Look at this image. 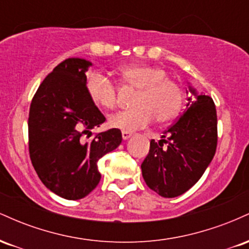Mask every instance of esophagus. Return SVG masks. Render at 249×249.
I'll list each match as a JSON object with an SVG mask.
<instances>
[{"mask_svg": "<svg viewBox=\"0 0 249 249\" xmlns=\"http://www.w3.org/2000/svg\"><path fill=\"white\" fill-rule=\"evenodd\" d=\"M131 136H132V133L128 132V131H122V137H123V139H124V141H127V139L130 138Z\"/></svg>", "mask_w": 249, "mask_h": 249, "instance_id": "34e87169", "label": "esophagus"}]
</instances>
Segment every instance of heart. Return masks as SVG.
Here are the masks:
<instances>
[{
    "label": "heart",
    "mask_w": 249,
    "mask_h": 249,
    "mask_svg": "<svg viewBox=\"0 0 249 249\" xmlns=\"http://www.w3.org/2000/svg\"><path fill=\"white\" fill-rule=\"evenodd\" d=\"M122 81L126 87L139 90L133 108L119 111L108 117L110 126L123 131L145 127L156 119L159 124L171 122L178 116L184 102V91L179 83L168 78L166 70L146 64L122 68ZM88 92L95 104L113 108L117 104V87L108 77L95 72L89 77Z\"/></svg>",
    "instance_id": "1"
}]
</instances>
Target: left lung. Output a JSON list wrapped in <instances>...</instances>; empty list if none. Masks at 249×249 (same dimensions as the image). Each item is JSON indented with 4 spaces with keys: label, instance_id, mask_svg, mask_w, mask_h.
Returning <instances> with one entry per match:
<instances>
[{
    "label": "left lung",
    "instance_id": "1",
    "mask_svg": "<svg viewBox=\"0 0 249 249\" xmlns=\"http://www.w3.org/2000/svg\"><path fill=\"white\" fill-rule=\"evenodd\" d=\"M186 110L165 131L158 142L152 139L142 164L151 190L164 198L181 196L201 178L212 161L218 142V119L213 99L190 87Z\"/></svg>",
    "mask_w": 249,
    "mask_h": 249
}]
</instances>
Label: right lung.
<instances>
[{"instance_id": "right-lung-1", "label": "right lung", "mask_w": 249, "mask_h": 249, "mask_svg": "<svg viewBox=\"0 0 249 249\" xmlns=\"http://www.w3.org/2000/svg\"><path fill=\"white\" fill-rule=\"evenodd\" d=\"M91 63L68 58L53 69L37 89L30 104L29 154L41 181L51 192L68 200L87 196L101 180L99 159L122 142L119 128L97 133L105 117L90 98L87 72Z\"/></svg>"}]
</instances>
